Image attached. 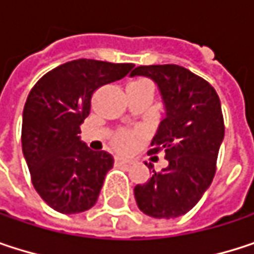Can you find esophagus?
I'll return each mask as SVG.
<instances>
[{
  "label": "esophagus",
  "instance_id": "obj_1",
  "mask_svg": "<svg viewBox=\"0 0 254 254\" xmlns=\"http://www.w3.org/2000/svg\"><path fill=\"white\" fill-rule=\"evenodd\" d=\"M115 163H116V165H130L132 162L127 160V159H124V157H116V159H115Z\"/></svg>",
  "mask_w": 254,
  "mask_h": 254
}]
</instances>
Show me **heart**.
Wrapping results in <instances>:
<instances>
[{
    "label": "heart",
    "mask_w": 254,
    "mask_h": 254,
    "mask_svg": "<svg viewBox=\"0 0 254 254\" xmlns=\"http://www.w3.org/2000/svg\"><path fill=\"white\" fill-rule=\"evenodd\" d=\"M138 82H145V83H148L147 80H138ZM113 144H115V147H116L118 150H121V151H127V150H130L132 145H133V135H132L130 132H127V130H122V132H119V133L113 138Z\"/></svg>",
    "instance_id": "heart-1"
}]
</instances>
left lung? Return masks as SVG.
Here are the masks:
<instances>
[{"label": "left lung", "mask_w": 254, "mask_h": 254, "mask_svg": "<svg viewBox=\"0 0 254 254\" xmlns=\"http://www.w3.org/2000/svg\"><path fill=\"white\" fill-rule=\"evenodd\" d=\"M136 75L153 79L159 86L166 115L148 154L165 151L169 165L160 172L153 171L133 194L142 213L172 219L190 212L213 181L225 133L221 101L207 80L178 64L138 66L130 76Z\"/></svg>", "instance_id": "left-lung-1"}]
</instances>
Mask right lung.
Listing matches in <instances>:
<instances>
[{
  "label": "right lung",
  "mask_w": 254,
  "mask_h": 254,
  "mask_svg": "<svg viewBox=\"0 0 254 254\" xmlns=\"http://www.w3.org/2000/svg\"><path fill=\"white\" fill-rule=\"evenodd\" d=\"M132 67V63L79 59L45 73L30 89L22 148L36 192L54 210L72 215L97 203L115 160L80 141V125L89 115L92 94L125 77Z\"/></svg>",
  "instance_id": "obj_1"
}]
</instances>
